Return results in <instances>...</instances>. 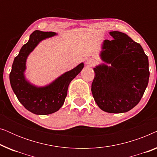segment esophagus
I'll return each mask as SVG.
<instances>
[{
	"mask_svg": "<svg viewBox=\"0 0 157 157\" xmlns=\"http://www.w3.org/2000/svg\"><path fill=\"white\" fill-rule=\"evenodd\" d=\"M86 64L88 66H93L95 64V61L93 59H88L86 61Z\"/></svg>",
	"mask_w": 157,
	"mask_h": 157,
	"instance_id": "1",
	"label": "esophagus"
}]
</instances>
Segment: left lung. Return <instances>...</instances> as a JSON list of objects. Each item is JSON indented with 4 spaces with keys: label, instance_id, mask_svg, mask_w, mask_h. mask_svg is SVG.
Instances as JSON below:
<instances>
[{
    "label": "left lung",
    "instance_id": "1",
    "mask_svg": "<svg viewBox=\"0 0 157 157\" xmlns=\"http://www.w3.org/2000/svg\"><path fill=\"white\" fill-rule=\"evenodd\" d=\"M109 34L113 39L103 42L100 52L103 63L94 68L91 92L101 110L125 113L139 104L147 89L149 60L141 45L126 33Z\"/></svg>",
    "mask_w": 157,
    "mask_h": 157
}]
</instances>
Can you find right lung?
<instances>
[{
    "label": "right lung",
    "instance_id": "1",
    "mask_svg": "<svg viewBox=\"0 0 157 157\" xmlns=\"http://www.w3.org/2000/svg\"><path fill=\"white\" fill-rule=\"evenodd\" d=\"M56 35L51 31L37 30L33 32L29 41L23 45L14 59L9 76L10 86L19 101L28 111L37 115L51 114L61 109L70 83L84 66V63H81L44 86H37L27 80L25 72L28 56L40 41Z\"/></svg>",
    "mask_w": 157,
    "mask_h": 157
}]
</instances>
